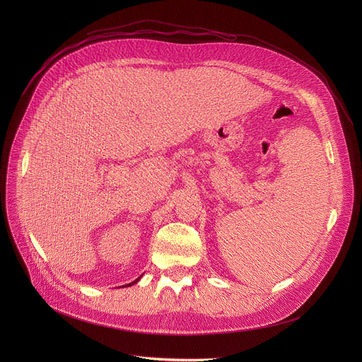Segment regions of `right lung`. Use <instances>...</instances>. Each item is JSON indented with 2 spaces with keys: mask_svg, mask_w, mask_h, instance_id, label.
Instances as JSON below:
<instances>
[{
  "mask_svg": "<svg viewBox=\"0 0 362 362\" xmlns=\"http://www.w3.org/2000/svg\"><path fill=\"white\" fill-rule=\"evenodd\" d=\"M140 278H141V276H139V278H137V279H136V281H133V282H132V284H127V285H123V286H132V285H134V284H136V282H139V281H140Z\"/></svg>",
  "mask_w": 362,
  "mask_h": 362,
  "instance_id": "1",
  "label": "right lung"
}]
</instances>
